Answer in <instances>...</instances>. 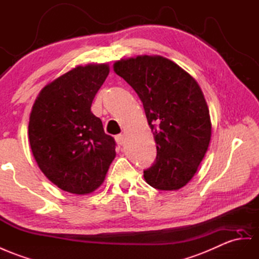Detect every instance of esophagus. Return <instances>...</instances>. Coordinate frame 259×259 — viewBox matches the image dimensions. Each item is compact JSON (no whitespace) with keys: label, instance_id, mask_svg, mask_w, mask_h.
I'll return each mask as SVG.
<instances>
[{"label":"esophagus","instance_id":"obj_1","mask_svg":"<svg viewBox=\"0 0 259 259\" xmlns=\"http://www.w3.org/2000/svg\"><path fill=\"white\" fill-rule=\"evenodd\" d=\"M115 139H116L117 143H118V144H120V145H122V144L124 143V140H125L123 135H118V136H116V138H115Z\"/></svg>","mask_w":259,"mask_h":259}]
</instances>
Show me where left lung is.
Here are the masks:
<instances>
[{
  "instance_id": "left-lung-1",
  "label": "left lung",
  "mask_w": 259,
  "mask_h": 259,
  "mask_svg": "<svg viewBox=\"0 0 259 259\" xmlns=\"http://www.w3.org/2000/svg\"><path fill=\"white\" fill-rule=\"evenodd\" d=\"M136 91L156 143V160L144 180L160 190L184 187L200 165L211 139L203 93L180 65L161 56H138L114 64Z\"/></svg>"
}]
</instances>
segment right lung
I'll return each instance as SVG.
<instances>
[{"label": "right lung", "mask_w": 259, "mask_h": 259, "mask_svg": "<svg viewBox=\"0 0 259 259\" xmlns=\"http://www.w3.org/2000/svg\"><path fill=\"white\" fill-rule=\"evenodd\" d=\"M109 74L108 64L78 65L47 84L32 106L30 149L45 176L71 194H91L116 156L114 138L91 111Z\"/></svg>", "instance_id": "right-lung-1"}]
</instances>
